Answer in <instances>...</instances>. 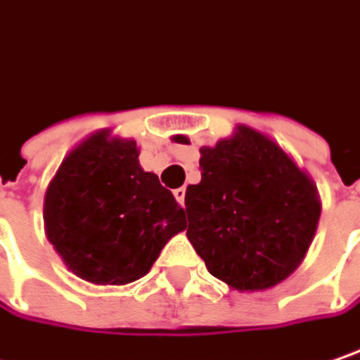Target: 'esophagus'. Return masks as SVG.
I'll return each instance as SVG.
<instances>
[{
	"mask_svg": "<svg viewBox=\"0 0 360 360\" xmlns=\"http://www.w3.org/2000/svg\"><path fill=\"white\" fill-rule=\"evenodd\" d=\"M173 195H175V200L179 201V205H185V187L175 189V191H173Z\"/></svg>",
	"mask_w": 360,
	"mask_h": 360,
	"instance_id": "esophagus-1",
	"label": "esophagus"
}]
</instances>
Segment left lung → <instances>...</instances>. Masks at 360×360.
Returning a JSON list of instances; mask_svg holds the SVG:
<instances>
[{"mask_svg": "<svg viewBox=\"0 0 360 360\" xmlns=\"http://www.w3.org/2000/svg\"><path fill=\"white\" fill-rule=\"evenodd\" d=\"M173 140L189 144L183 134ZM200 153L201 181L185 191L189 243L230 289L279 285L314 240L322 212L316 183L273 138L244 124Z\"/></svg>", "mask_w": 360, "mask_h": 360, "instance_id": "1", "label": "left lung"}]
</instances>
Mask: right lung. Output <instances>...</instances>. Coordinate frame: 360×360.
<instances>
[{
	"label": "right lung",
	"instance_id": "1",
	"mask_svg": "<svg viewBox=\"0 0 360 360\" xmlns=\"http://www.w3.org/2000/svg\"><path fill=\"white\" fill-rule=\"evenodd\" d=\"M136 140L97 130L63 159L44 193V232L67 269L94 285L144 277L162 246L185 230V212Z\"/></svg>",
	"mask_w": 360,
	"mask_h": 360
}]
</instances>
